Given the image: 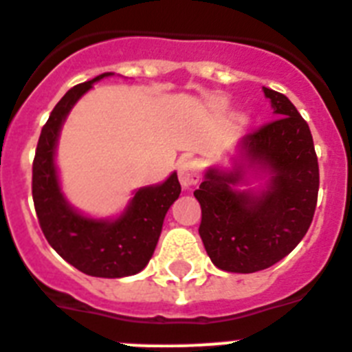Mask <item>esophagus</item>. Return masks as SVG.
Listing matches in <instances>:
<instances>
[{
  "instance_id": "34e87169",
  "label": "esophagus",
  "mask_w": 352,
  "mask_h": 352,
  "mask_svg": "<svg viewBox=\"0 0 352 352\" xmlns=\"http://www.w3.org/2000/svg\"><path fill=\"white\" fill-rule=\"evenodd\" d=\"M178 178L183 188H190L192 185L199 182V166L194 160L182 162V166L178 169Z\"/></svg>"
}]
</instances>
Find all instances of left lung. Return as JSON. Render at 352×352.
Masks as SVG:
<instances>
[{"label": "left lung", "mask_w": 352, "mask_h": 352, "mask_svg": "<svg viewBox=\"0 0 352 352\" xmlns=\"http://www.w3.org/2000/svg\"><path fill=\"white\" fill-rule=\"evenodd\" d=\"M263 91L275 120L245 135L231 169L210 167L194 192L203 211L199 234L223 272H261L284 259L316 211L319 166L309 125L287 96ZM250 175L269 182L259 191H238Z\"/></svg>", "instance_id": "8db88e82"}]
</instances>
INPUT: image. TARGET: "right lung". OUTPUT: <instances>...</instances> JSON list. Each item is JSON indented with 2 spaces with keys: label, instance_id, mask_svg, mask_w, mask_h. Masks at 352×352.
Returning <instances> with one entry per match:
<instances>
[{
  "label": "right lung",
  "instance_id": "obj_1",
  "mask_svg": "<svg viewBox=\"0 0 352 352\" xmlns=\"http://www.w3.org/2000/svg\"><path fill=\"white\" fill-rule=\"evenodd\" d=\"M77 84L65 93L43 125L33 160V203L43 236L67 263L91 276L121 278L146 268L160 238L170 204L179 197L182 185L173 173L164 183L135 190L116 219H91L72 206L63 195L56 167V146L61 126L84 93L104 77Z\"/></svg>",
  "mask_w": 352,
  "mask_h": 352
}]
</instances>
